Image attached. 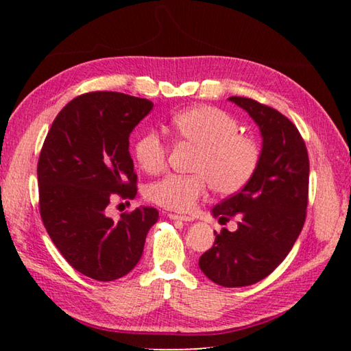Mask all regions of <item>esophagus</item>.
Listing matches in <instances>:
<instances>
[{"mask_svg":"<svg viewBox=\"0 0 351 351\" xmlns=\"http://www.w3.org/2000/svg\"><path fill=\"white\" fill-rule=\"evenodd\" d=\"M170 219H180V221H192L193 217L189 215H178V213H169L167 215Z\"/></svg>","mask_w":351,"mask_h":351,"instance_id":"1","label":"esophagus"}]
</instances>
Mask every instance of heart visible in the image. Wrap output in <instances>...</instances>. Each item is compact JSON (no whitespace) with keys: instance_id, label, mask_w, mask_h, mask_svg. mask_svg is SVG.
<instances>
[{"instance_id":"heart-1","label":"heart","mask_w":351,"mask_h":351,"mask_svg":"<svg viewBox=\"0 0 351 351\" xmlns=\"http://www.w3.org/2000/svg\"><path fill=\"white\" fill-rule=\"evenodd\" d=\"M170 133L180 144L197 148L192 175H169L148 187L152 203L175 212H189L209 186L218 195H234L247 186L257 171L261 148L252 136L240 133L237 119L215 106L199 105L170 119ZM141 169L150 175L167 165L169 147L158 132L142 133L134 144Z\"/></svg>"}]
</instances>
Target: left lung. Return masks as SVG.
I'll list each match as a JSON object with an SVG mask.
<instances>
[{"label":"left lung","mask_w":351,"mask_h":351,"mask_svg":"<svg viewBox=\"0 0 351 351\" xmlns=\"http://www.w3.org/2000/svg\"><path fill=\"white\" fill-rule=\"evenodd\" d=\"M229 100L257 122L263 148L247 186L213 207L219 221L239 217V229L217 234L199 257V268L217 285L239 288L268 277L293 249L306 218L310 159L304 138L287 116L254 99Z\"/></svg>","instance_id":"obj_1"}]
</instances>
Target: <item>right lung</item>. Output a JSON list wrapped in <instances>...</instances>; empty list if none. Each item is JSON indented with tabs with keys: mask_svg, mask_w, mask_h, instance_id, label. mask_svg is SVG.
I'll return each instance as SVG.
<instances>
[{
	"mask_svg": "<svg viewBox=\"0 0 351 351\" xmlns=\"http://www.w3.org/2000/svg\"><path fill=\"white\" fill-rule=\"evenodd\" d=\"M152 108V100L123 93L82 94L58 112L41 147V219L64 260L94 280L127 276L159 218L150 206L122 213L119 221L105 215L111 197L138 193L128 139Z\"/></svg>",
	"mask_w": 351,
	"mask_h": 351,
	"instance_id": "right-lung-1",
	"label": "right lung"
}]
</instances>
